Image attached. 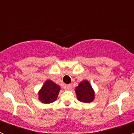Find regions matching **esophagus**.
Listing matches in <instances>:
<instances>
[{
	"label": "esophagus",
	"instance_id": "esophagus-1",
	"mask_svg": "<svg viewBox=\"0 0 134 134\" xmlns=\"http://www.w3.org/2000/svg\"><path fill=\"white\" fill-rule=\"evenodd\" d=\"M71 88H72V85L71 84H69V85H67V86H66V90H71Z\"/></svg>",
	"mask_w": 134,
	"mask_h": 134
}]
</instances>
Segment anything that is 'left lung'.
<instances>
[{
  "label": "left lung",
  "mask_w": 134,
  "mask_h": 134,
  "mask_svg": "<svg viewBox=\"0 0 134 134\" xmlns=\"http://www.w3.org/2000/svg\"><path fill=\"white\" fill-rule=\"evenodd\" d=\"M75 92L77 98L80 102L89 103L94 100V91L88 81L83 80L80 82L75 88Z\"/></svg>",
  "instance_id": "8db88e82"
}]
</instances>
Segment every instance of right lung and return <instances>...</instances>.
Returning <instances> with one entry per match:
<instances>
[{
  "label": "right lung",
  "instance_id": "right-lung-1",
  "mask_svg": "<svg viewBox=\"0 0 134 134\" xmlns=\"http://www.w3.org/2000/svg\"><path fill=\"white\" fill-rule=\"evenodd\" d=\"M60 87L51 80H47L39 92V99L45 104L52 103L57 99Z\"/></svg>",
  "mask_w": 134,
  "mask_h": 134
}]
</instances>
